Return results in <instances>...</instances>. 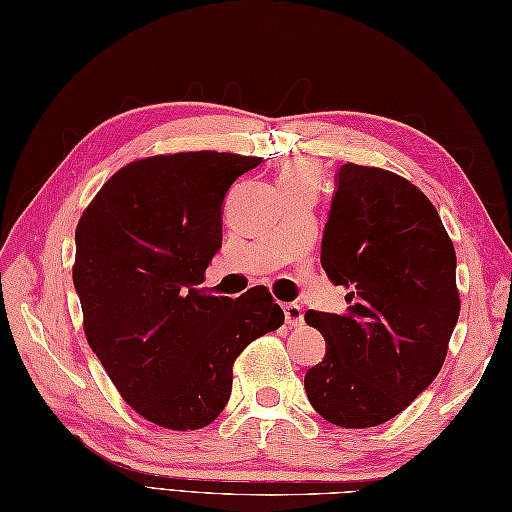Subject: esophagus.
<instances>
[{
    "label": "esophagus",
    "instance_id": "esophagus-1",
    "mask_svg": "<svg viewBox=\"0 0 512 512\" xmlns=\"http://www.w3.org/2000/svg\"><path fill=\"white\" fill-rule=\"evenodd\" d=\"M283 316H285V325L288 327H301L303 325V310L301 305L296 303H283Z\"/></svg>",
    "mask_w": 512,
    "mask_h": 512
}]
</instances>
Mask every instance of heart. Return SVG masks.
<instances>
[{
  "label": "heart",
  "instance_id": "obj_1",
  "mask_svg": "<svg viewBox=\"0 0 512 512\" xmlns=\"http://www.w3.org/2000/svg\"><path fill=\"white\" fill-rule=\"evenodd\" d=\"M318 183V165L312 159H292L279 172L281 187H305Z\"/></svg>",
  "mask_w": 512,
  "mask_h": 512
}]
</instances>
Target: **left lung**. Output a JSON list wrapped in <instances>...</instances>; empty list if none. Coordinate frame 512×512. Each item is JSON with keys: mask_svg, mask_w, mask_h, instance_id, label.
<instances>
[{"mask_svg": "<svg viewBox=\"0 0 512 512\" xmlns=\"http://www.w3.org/2000/svg\"><path fill=\"white\" fill-rule=\"evenodd\" d=\"M336 181L320 264L349 288V307L305 312L327 342L305 392L320 417L362 430L397 417L441 371L460 314L456 251L408 178L344 163Z\"/></svg>", "mask_w": 512, "mask_h": 512, "instance_id": "8db88e82", "label": "left lung"}]
</instances>
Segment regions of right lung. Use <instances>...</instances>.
Here are the masks:
<instances>
[{"label":"right lung","mask_w":512,"mask_h":512,"mask_svg":"<svg viewBox=\"0 0 512 512\" xmlns=\"http://www.w3.org/2000/svg\"><path fill=\"white\" fill-rule=\"evenodd\" d=\"M261 157L198 150L154 154L117 170L76 227L82 327L122 399L165 430H200L231 395L233 364L283 325L264 285L207 294L222 246V202Z\"/></svg>","instance_id":"add662e5"}]
</instances>
